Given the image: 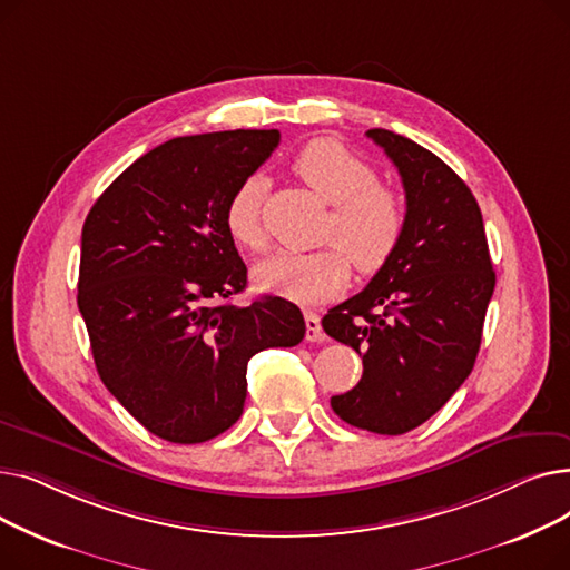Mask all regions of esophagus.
Instances as JSON below:
<instances>
[{"label": "esophagus", "instance_id": "34e87169", "mask_svg": "<svg viewBox=\"0 0 570 570\" xmlns=\"http://www.w3.org/2000/svg\"><path fill=\"white\" fill-rule=\"evenodd\" d=\"M305 325H307V342H321L323 340V327L321 318L314 312H305Z\"/></svg>", "mask_w": 570, "mask_h": 570}]
</instances>
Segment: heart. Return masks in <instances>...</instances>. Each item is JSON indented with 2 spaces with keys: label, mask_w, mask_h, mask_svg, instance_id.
Instances as JSON below:
<instances>
[{
  "label": "heart",
  "mask_w": 570,
  "mask_h": 570,
  "mask_svg": "<svg viewBox=\"0 0 570 570\" xmlns=\"http://www.w3.org/2000/svg\"><path fill=\"white\" fill-rule=\"evenodd\" d=\"M293 173L333 205L323 235L333 247L312 254H277L256 265L254 282L261 291L293 303H325L346 288L351 263L365 277L391 263L406 230V205L395 189L376 185V173L365 159L327 138L305 145L293 159ZM261 203L258 177L245 179L226 203V230L247 252H263L267 245Z\"/></svg>",
  "instance_id": "1"
}]
</instances>
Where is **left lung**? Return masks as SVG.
Wrapping results in <instances>:
<instances>
[{"label": "left lung", "mask_w": 570, "mask_h": 570, "mask_svg": "<svg viewBox=\"0 0 570 570\" xmlns=\"http://www.w3.org/2000/svg\"><path fill=\"white\" fill-rule=\"evenodd\" d=\"M402 177L406 230L372 282L321 321L363 355V379L331 400L344 423L404 434L432 417L471 374L494 269L481 207L462 177L423 145L370 129Z\"/></svg>", "instance_id": "left-lung-1"}]
</instances>
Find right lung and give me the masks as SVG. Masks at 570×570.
Segmentation results:
<instances>
[{"mask_svg": "<svg viewBox=\"0 0 570 570\" xmlns=\"http://www.w3.org/2000/svg\"><path fill=\"white\" fill-rule=\"evenodd\" d=\"M277 145V129L173 138L136 159L85 219L78 309L97 372L170 443L226 432L245 409L249 357L305 337L301 309L284 297L230 303L247 265L226 203Z\"/></svg>", "mask_w": 570, "mask_h": 570, "instance_id": "right-lung-1", "label": "right lung"}]
</instances>
